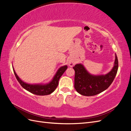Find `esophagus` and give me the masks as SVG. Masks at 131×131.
I'll return each mask as SVG.
<instances>
[{"instance_id":"1","label":"esophagus","mask_w":131,"mask_h":131,"mask_svg":"<svg viewBox=\"0 0 131 131\" xmlns=\"http://www.w3.org/2000/svg\"><path fill=\"white\" fill-rule=\"evenodd\" d=\"M74 62L73 61H69L68 63V65L70 67H73L74 66Z\"/></svg>"}]
</instances>
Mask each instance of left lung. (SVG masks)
Masks as SVG:
<instances>
[{
  "label": "left lung",
  "mask_w": 131,
  "mask_h": 131,
  "mask_svg": "<svg viewBox=\"0 0 131 131\" xmlns=\"http://www.w3.org/2000/svg\"><path fill=\"white\" fill-rule=\"evenodd\" d=\"M118 67L116 54L113 68L105 75H91L82 64H77L73 67L75 73L74 88L79 93L85 96H92L100 93L112 84L117 74Z\"/></svg>",
  "instance_id": "left-lung-1"
}]
</instances>
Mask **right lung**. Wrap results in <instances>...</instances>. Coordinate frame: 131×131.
<instances>
[{"label":"right lung","mask_w":131,"mask_h":131,"mask_svg":"<svg viewBox=\"0 0 131 131\" xmlns=\"http://www.w3.org/2000/svg\"><path fill=\"white\" fill-rule=\"evenodd\" d=\"M67 68H68L67 66H64L61 67L58 70L56 75H54L53 80L49 84L45 85H30L26 84V83L22 81L19 78L16 73H15V71L14 70V68L13 70L16 78L17 81L23 88H24L30 93L34 94L39 95V96H45V95H48L52 93L56 89L58 85L59 78L61 77L63 74L64 73Z\"/></svg>","instance_id":"1"}]
</instances>
